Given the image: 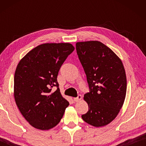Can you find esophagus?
Segmentation results:
<instances>
[{
  "label": "esophagus",
  "instance_id": "esophagus-1",
  "mask_svg": "<svg viewBox=\"0 0 146 146\" xmlns=\"http://www.w3.org/2000/svg\"><path fill=\"white\" fill-rule=\"evenodd\" d=\"M82 100V96L81 95H78V97H76V98H74V102H79V101H80Z\"/></svg>",
  "mask_w": 146,
  "mask_h": 146
}]
</instances>
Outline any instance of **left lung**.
I'll use <instances>...</instances> for the list:
<instances>
[{"label": "left lung", "mask_w": 146, "mask_h": 146, "mask_svg": "<svg viewBox=\"0 0 146 146\" xmlns=\"http://www.w3.org/2000/svg\"><path fill=\"white\" fill-rule=\"evenodd\" d=\"M76 49L90 90L84 96L88 111L82 118L92 126H105L116 117L125 100L127 80L123 63L100 41L78 42Z\"/></svg>", "instance_id": "left-lung-1"}]
</instances>
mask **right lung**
I'll return each mask as SVG.
<instances>
[{
  "mask_svg": "<svg viewBox=\"0 0 146 146\" xmlns=\"http://www.w3.org/2000/svg\"><path fill=\"white\" fill-rule=\"evenodd\" d=\"M74 50L70 43H44L29 52L18 64L14 97L26 120L35 128L48 130L63 117L69 102L57 82L61 66ZM58 88L52 92V87Z\"/></svg>",
  "mask_w": 146,
  "mask_h": 146,
  "instance_id": "1",
  "label": "right lung"
}]
</instances>
